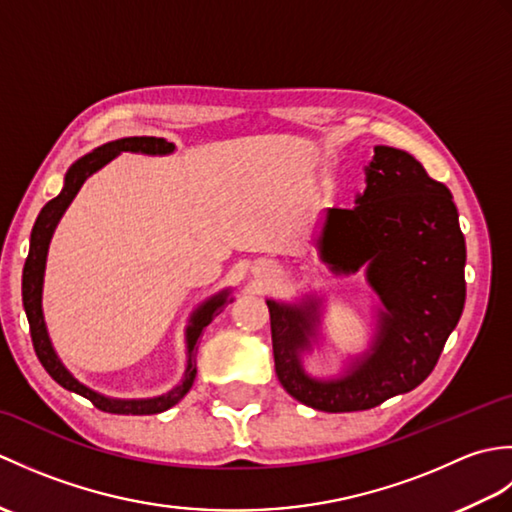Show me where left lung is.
<instances>
[{
	"label": "left lung",
	"instance_id": "obj_1",
	"mask_svg": "<svg viewBox=\"0 0 512 512\" xmlns=\"http://www.w3.org/2000/svg\"><path fill=\"white\" fill-rule=\"evenodd\" d=\"M314 248L332 275H365L378 297L374 336L341 374L310 376L303 356L319 345L323 299H266L279 383L328 413L372 409L416 389L436 367L466 299V244L451 191L407 151L376 145L356 206L325 211Z\"/></svg>",
	"mask_w": 512,
	"mask_h": 512
}]
</instances>
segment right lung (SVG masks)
I'll return each mask as SVG.
<instances>
[{
    "label": "right lung",
    "instance_id": "1",
    "mask_svg": "<svg viewBox=\"0 0 512 512\" xmlns=\"http://www.w3.org/2000/svg\"><path fill=\"white\" fill-rule=\"evenodd\" d=\"M123 151L129 154H145V156H169L176 151V145L167 143L165 138L156 136H129V138H118L112 143H105L96 147L90 154L79 158L74 165L65 173L63 189L57 198L50 200L43 206L35 226H32L30 233V250L28 259L24 264V277H21V299H24V310L30 323V336L32 345H35L37 358L41 365L46 367V372L57 380V383L74 391L83 398H88L96 409L107 411V413H123V416H149V413H162L171 409L173 405L189 394V389L198 374V367H195V352H198V339L202 336V330L209 325L217 314L224 310V306L233 301L231 288L220 290L217 295L202 301L198 308L191 312L189 325L184 330V341H187V367H184V376L180 383L169 389L167 394H160L154 398H110L103 396L99 391L90 389L76 380L70 369L61 363L50 341V334L46 328V319H43V308H41V297H43V275H46V259H48V248L50 239L54 235V228L61 222L65 209L72 204L76 193L83 187V182L88 180L92 173L103 169L107 162H112L116 156H121Z\"/></svg>",
    "mask_w": 512,
    "mask_h": 512
}]
</instances>
